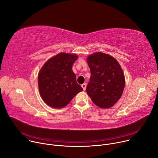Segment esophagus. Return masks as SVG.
<instances>
[{"label":"esophagus","mask_w":158,"mask_h":158,"mask_svg":"<svg viewBox=\"0 0 158 158\" xmlns=\"http://www.w3.org/2000/svg\"><path fill=\"white\" fill-rule=\"evenodd\" d=\"M81 86H82V87L84 91H85V88H86V84H82L81 85Z\"/></svg>","instance_id":"1"}]
</instances>
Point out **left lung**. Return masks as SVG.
Segmentation results:
<instances>
[{
    "label": "left lung",
    "instance_id": "left-lung-1",
    "mask_svg": "<svg viewBox=\"0 0 158 158\" xmlns=\"http://www.w3.org/2000/svg\"><path fill=\"white\" fill-rule=\"evenodd\" d=\"M91 76L86 92L98 107L108 109L121 98L125 78L119 62L112 56L96 52L87 58Z\"/></svg>",
    "mask_w": 158,
    "mask_h": 158
}]
</instances>
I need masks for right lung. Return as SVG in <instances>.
I'll return each mask as SVG.
<instances>
[{
	"label": "right lung",
	"instance_id": "1",
	"mask_svg": "<svg viewBox=\"0 0 158 158\" xmlns=\"http://www.w3.org/2000/svg\"><path fill=\"white\" fill-rule=\"evenodd\" d=\"M78 56L60 52L44 64L38 75L39 93L43 101L54 108H62L83 89L77 84L72 66Z\"/></svg>",
	"mask_w": 158,
	"mask_h": 158
}]
</instances>
